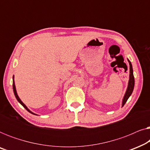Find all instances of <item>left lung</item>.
<instances>
[{
	"mask_svg": "<svg viewBox=\"0 0 150 150\" xmlns=\"http://www.w3.org/2000/svg\"><path fill=\"white\" fill-rule=\"evenodd\" d=\"M129 62V65H130V79H129V82H128V89H127V91L125 93L124 98L123 99V102H122V106H124V105L126 104V102H127V100L130 97L131 94H132L133 89H134V75H133V69H132V64H131V62L128 60Z\"/></svg>",
	"mask_w": 150,
	"mask_h": 150,
	"instance_id": "obj_1",
	"label": "left lung"
}]
</instances>
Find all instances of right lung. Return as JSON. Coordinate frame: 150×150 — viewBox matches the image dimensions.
Segmentation results:
<instances>
[{
  "label": "right lung",
  "instance_id": "add662e5",
  "mask_svg": "<svg viewBox=\"0 0 150 150\" xmlns=\"http://www.w3.org/2000/svg\"><path fill=\"white\" fill-rule=\"evenodd\" d=\"M13 92H14V94H15V96H16V99H17V100H18V102H20V104H22V106H24V108H26V109L28 110V112H30V113L33 114V115H35V114H34V113H33V112H32L31 111H30V110L29 109H28V108L27 107H26V105H25V104H24L23 103V102H22L21 101V100H20V98H19V97H18V94H17V92H16V86H15V83H14V81H13Z\"/></svg>",
  "mask_w": 150,
  "mask_h": 150
}]
</instances>
